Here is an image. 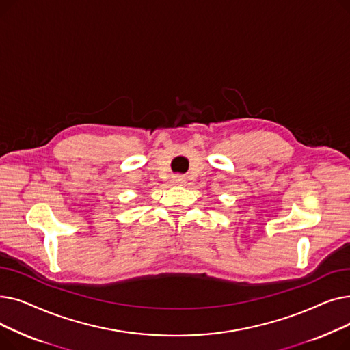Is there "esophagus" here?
Here are the masks:
<instances>
[{"label": "esophagus", "mask_w": 350, "mask_h": 350, "mask_svg": "<svg viewBox=\"0 0 350 350\" xmlns=\"http://www.w3.org/2000/svg\"><path fill=\"white\" fill-rule=\"evenodd\" d=\"M186 180L185 178H183L181 176H174L173 177V183H176V185H183V183H185Z\"/></svg>", "instance_id": "34e87169"}]
</instances>
